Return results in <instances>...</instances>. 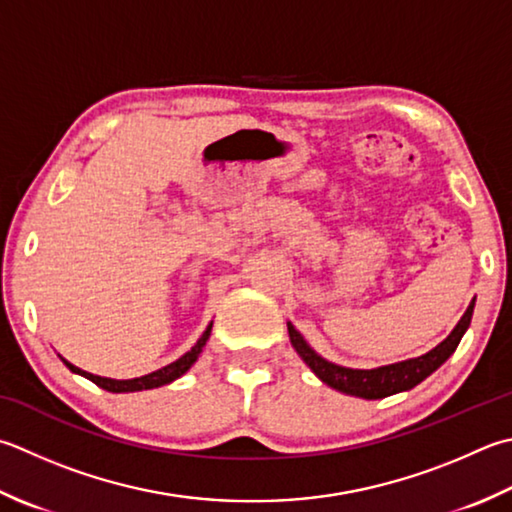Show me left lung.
Masks as SVG:
<instances>
[{
	"label": "left lung",
	"mask_w": 512,
	"mask_h": 512,
	"mask_svg": "<svg viewBox=\"0 0 512 512\" xmlns=\"http://www.w3.org/2000/svg\"><path fill=\"white\" fill-rule=\"evenodd\" d=\"M473 310H475V299L470 302L466 313L462 315V319H459L457 326L450 330V335L444 339V342L437 344L433 350H428L426 355L404 359V362H397V364L370 368V370L346 368V366L328 362V359H324L322 355L310 348V344L293 324L288 322L286 326H288L290 344H293V348L297 350V355L304 359V364L313 370V373L322 379L326 386L335 388L344 395H353L362 399H384L388 395L404 393V390L415 388L417 384H422L428 375H433L435 370L455 353L459 342H462V337L470 326V319H473Z\"/></svg>",
	"instance_id": "8db88e82"
}]
</instances>
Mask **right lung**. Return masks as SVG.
<instances>
[{"label":"right lung","mask_w":512,"mask_h":512,"mask_svg":"<svg viewBox=\"0 0 512 512\" xmlns=\"http://www.w3.org/2000/svg\"><path fill=\"white\" fill-rule=\"evenodd\" d=\"M210 328H213V322H210L206 326V330L202 333V337L197 339V344L188 350V353H184L179 359H175L173 364H168L164 368L159 370H153V373L148 375H142V377H133V379H110V377H99V375H93V373H86V370L77 368L75 364H70L68 359H64L62 355H59V359L66 364V368L70 370V373L75 375H82L86 379H90V382L97 384L99 388L108 390V393H137V390H150V388H159V386H166V384H173L175 379L182 377L184 373H188V368L193 366L197 362L199 353H202L208 337H210Z\"/></svg>","instance_id":"1"}]
</instances>
